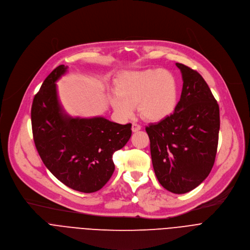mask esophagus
I'll use <instances>...</instances> for the list:
<instances>
[{
    "label": "esophagus",
    "mask_w": 250,
    "mask_h": 250,
    "mask_svg": "<svg viewBox=\"0 0 250 250\" xmlns=\"http://www.w3.org/2000/svg\"><path fill=\"white\" fill-rule=\"evenodd\" d=\"M140 128H141V126H140L138 124H135V123H133V124H132V125H131V130H132L133 132H135V131H138Z\"/></svg>",
    "instance_id": "34e87169"
}]
</instances>
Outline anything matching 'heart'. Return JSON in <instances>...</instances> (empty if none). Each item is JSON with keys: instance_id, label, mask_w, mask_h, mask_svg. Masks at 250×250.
Listing matches in <instances>:
<instances>
[{"instance_id": "heart-1", "label": "heart", "mask_w": 250, "mask_h": 250, "mask_svg": "<svg viewBox=\"0 0 250 250\" xmlns=\"http://www.w3.org/2000/svg\"><path fill=\"white\" fill-rule=\"evenodd\" d=\"M115 92L112 104L121 117L130 118L138 104L140 116L153 123L173 114L179 95L176 77L163 69L123 73L117 79Z\"/></svg>"}]
</instances>
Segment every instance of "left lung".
<instances>
[{"label":"left lung","instance_id":"1","mask_svg":"<svg viewBox=\"0 0 250 250\" xmlns=\"http://www.w3.org/2000/svg\"><path fill=\"white\" fill-rule=\"evenodd\" d=\"M183 88L174 113L146 127L152 165L159 183L174 194L198 187L215 163L220 131V108L196 70L176 63Z\"/></svg>","mask_w":250,"mask_h":250}]
</instances>
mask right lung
<instances>
[{"mask_svg": "<svg viewBox=\"0 0 250 250\" xmlns=\"http://www.w3.org/2000/svg\"><path fill=\"white\" fill-rule=\"evenodd\" d=\"M66 71L67 66L56 67L34 96L31 105L34 145L46 168L60 182L75 191L94 193L112 177L113 154L130 138L131 124L65 114L55 83Z\"/></svg>", "mask_w": 250, "mask_h": 250, "instance_id": "1", "label": "right lung"}]
</instances>
